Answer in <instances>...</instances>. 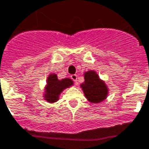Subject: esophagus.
Here are the masks:
<instances>
[{
	"mask_svg": "<svg viewBox=\"0 0 149 149\" xmlns=\"http://www.w3.org/2000/svg\"><path fill=\"white\" fill-rule=\"evenodd\" d=\"M70 78L72 79V80H73L74 82H77V79H78V77H77V75L76 74H72V75L70 76Z\"/></svg>",
	"mask_w": 149,
	"mask_h": 149,
	"instance_id": "esophagus-1",
	"label": "esophagus"
}]
</instances>
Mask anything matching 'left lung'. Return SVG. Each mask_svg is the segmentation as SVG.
Masks as SVG:
<instances>
[{"mask_svg":"<svg viewBox=\"0 0 149 149\" xmlns=\"http://www.w3.org/2000/svg\"><path fill=\"white\" fill-rule=\"evenodd\" d=\"M85 81L80 85L86 99L91 103H100L106 99L109 94V88L105 81L100 79L94 70L84 72Z\"/></svg>","mask_w":149,"mask_h":149,"instance_id":"8db88e82","label":"left lung"}]
</instances>
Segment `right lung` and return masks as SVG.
Returning <instances> with one entry per match:
<instances>
[{
	"mask_svg": "<svg viewBox=\"0 0 149 149\" xmlns=\"http://www.w3.org/2000/svg\"><path fill=\"white\" fill-rule=\"evenodd\" d=\"M72 79L65 78L61 80L58 79L56 74H50L47 79V84L44 87L43 98L47 102H56L59 99V95L63 91L73 86Z\"/></svg>",
	"mask_w": 149,
	"mask_h": 149,
	"instance_id": "obj_1",
	"label": "right lung"
}]
</instances>
